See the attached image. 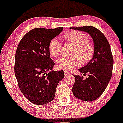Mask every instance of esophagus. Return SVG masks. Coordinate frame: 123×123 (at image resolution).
I'll return each instance as SVG.
<instances>
[{"label":"esophagus","mask_w":123,"mask_h":123,"mask_svg":"<svg viewBox=\"0 0 123 123\" xmlns=\"http://www.w3.org/2000/svg\"><path fill=\"white\" fill-rule=\"evenodd\" d=\"M64 75H65V76H67V75H70V73L68 72V71H64Z\"/></svg>","instance_id":"obj_1"}]
</instances>
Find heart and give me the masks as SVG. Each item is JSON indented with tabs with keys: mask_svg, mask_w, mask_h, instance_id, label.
I'll use <instances>...</instances> for the list:
<instances>
[{
	"mask_svg": "<svg viewBox=\"0 0 123 123\" xmlns=\"http://www.w3.org/2000/svg\"><path fill=\"white\" fill-rule=\"evenodd\" d=\"M64 39L67 43L74 46L72 57H63L57 61V66L62 70H71L80 67L84 62L90 61L94 55L95 48L88 36L81 32L73 31L64 35ZM62 44L57 38H53L49 45V52L52 57H57L61 53Z\"/></svg>",
	"mask_w": 123,
	"mask_h": 123,
	"instance_id": "b5f03b06",
	"label": "heart"
}]
</instances>
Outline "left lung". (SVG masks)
<instances>
[{
    "instance_id": "1",
    "label": "left lung",
    "mask_w": 123,
    "mask_h": 123,
    "mask_svg": "<svg viewBox=\"0 0 123 123\" xmlns=\"http://www.w3.org/2000/svg\"><path fill=\"white\" fill-rule=\"evenodd\" d=\"M70 29L86 32L93 39L95 48L93 57L86 66L79 69L81 73H88V77L84 80L82 75H74L75 81L72 88L77 98L84 101H93L105 91L112 75L113 57L109 43L104 34L92 26Z\"/></svg>"
}]
</instances>
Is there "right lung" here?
Segmentation results:
<instances>
[{
  "label": "right lung",
  "mask_w": 123,
  "mask_h": 123,
  "mask_svg": "<svg viewBox=\"0 0 123 123\" xmlns=\"http://www.w3.org/2000/svg\"><path fill=\"white\" fill-rule=\"evenodd\" d=\"M34 28L23 37L16 50L14 73L19 88L34 104L41 105L54 99L59 81L64 78L63 70L52 71L55 63L50 58V41L63 31ZM46 71H49L46 73Z\"/></svg>",
  "instance_id": "add662e5"
}]
</instances>
